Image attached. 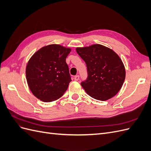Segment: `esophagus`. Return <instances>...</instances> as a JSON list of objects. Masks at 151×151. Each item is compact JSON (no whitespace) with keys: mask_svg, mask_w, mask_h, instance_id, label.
<instances>
[{"mask_svg":"<svg viewBox=\"0 0 151 151\" xmlns=\"http://www.w3.org/2000/svg\"><path fill=\"white\" fill-rule=\"evenodd\" d=\"M79 79V76H76L75 77H74V80L75 81H78Z\"/></svg>","mask_w":151,"mask_h":151,"instance_id":"34e87169","label":"esophagus"}]
</instances>
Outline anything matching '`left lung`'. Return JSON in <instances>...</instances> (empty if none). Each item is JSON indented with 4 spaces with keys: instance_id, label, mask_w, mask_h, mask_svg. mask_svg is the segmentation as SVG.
<instances>
[{
    "instance_id": "1",
    "label": "left lung",
    "mask_w": 151,
    "mask_h": 151,
    "mask_svg": "<svg viewBox=\"0 0 151 151\" xmlns=\"http://www.w3.org/2000/svg\"><path fill=\"white\" fill-rule=\"evenodd\" d=\"M76 51L87 66L88 78L81 83L87 94L100 101L115 96L125 79V68L120 57L99 44L77 48Z\"/></svg>"
}]
</instances>
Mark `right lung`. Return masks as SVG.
Returning a JSON list of instances; mask_svg holds the SVG:
<instances>
[{
	"label": "right lung",
	"mask_w": 151,
	"mask_h": 151,
	"mask_svg": "<svg viewBox=\"0 0 151 151\" xmlns=\"http://www.w3.org/2000/svg\"><path fill=\"white\" fill-rule=\"evenodd\" d=\"M71 49L60 45H50L34 53L27 63L26 76L35 97L43 102L60 98L72 81L66 58Z\"/></svg>",
	"instance_id": "obj_1"
}]
</instances>
